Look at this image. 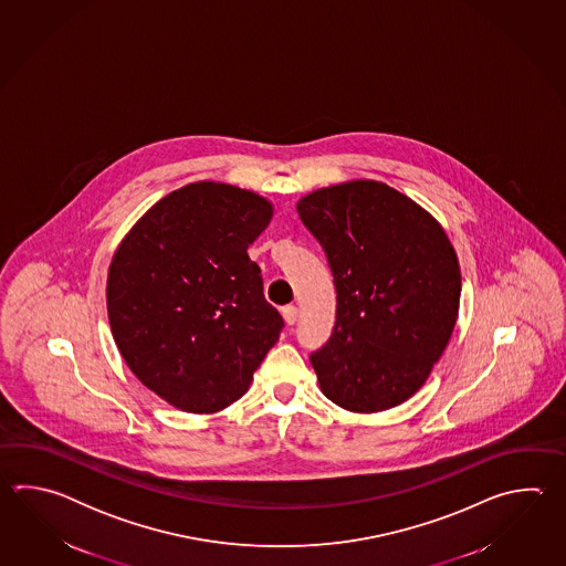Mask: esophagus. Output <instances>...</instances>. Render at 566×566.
<instances>
[{
    "instance_id": "34e87169",
    "label": "esophagus",
    "mask_w": 566,
    "mask_h": 566,
    "mask_svg": "<svg viewBox=\"0 0 566 566\" xmlns=\"http://www.w3.org/2000/svg\"><path fill=\"white\" fill-rule=\"evenodd\" d=\"M281 313H283V317H285V322H287L289 325L295 324L297 317H300V310H297L295 305H285V307L281 310Z\"/></svg>"
}]
</instances>
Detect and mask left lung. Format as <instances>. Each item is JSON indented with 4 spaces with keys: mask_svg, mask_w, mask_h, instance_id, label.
<instances>
[{
    "mask_svg": "<svg viewBox=\"0 0 566 566\" xmlns=\"http://www.w3.org/2000/svg\"><path fill=\"white\" fill-rule=\"evenodd\" d=\"M297 212L325 251L337 293L334 332L310 356L322 392L352 412L409 400L458 322L461 271L446 230L374 180L315 190Z\"/></svg>",
    "mask_w": 566,
    "mask_h": 566,
    "instance_id": "obj_1",
    "label": "left lung"
}]
</instances>
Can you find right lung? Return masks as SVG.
Masks as SVG:
<instances>
[{
  "mask_svg": "<svg viewBox=\"0 0 566 566\" xmlns=\"http://www.w3.org/2000/svg\"><path fill=\"white\" fill-rule=\"evenodd\" d=\"M273 205L222 181L164 196L120 241L107 313L120 356L171 407L210 415L249 390L283 317L247 254Z\"/></svg>",
  "mask_w": 566,
  "mask_h": 566,
  "instance_id": "1",
  "label": "right lung"
}]
</instances>
